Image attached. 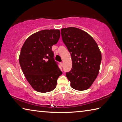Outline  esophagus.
I'll use <instances>...</instances> for the list:
<instances>
[{"label": "esophagus", "mask_w": 122, "mask_h": 122, "mask_svg": "<svg viewBox=\"0 0 122 122\" xmlns=\"http://www.w3.org/2000/svg\"><path fill=\"white\" fill-rule=\"evenodd\" d=\"M60 65H61V66H62V67L63 65V63L62 62H61V63H60Z\"/></svg>", "instance_id": "34e87169"}]
</instances>
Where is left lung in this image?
Segmentation results:
<instances>
[{"label": "left lung", "instance_id": "8db88e82", "mask_svg": "<svg viewBox=\"0 0 122 122\" xmlns=\"http://www.w3.org/2000/svg\"><path fill=\"white\" fill-rule=\"evenodd\" d=\"M61 36L71 55L72 68L66 73L71 87L79 91L88 89L99 73L102 60L100 49L92 36L81 29L62 28Z\"/></svg>", "mask_w": 122, "mask_h": 122}]
</instances>
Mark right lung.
Returning a JSON list of instances; mask_svg holds the SVG:
<instances>
[{
    "label": "right lung",
    "mask_w": 122,
    "mask_h": 122,
    "mask_svg": "<svg viewBox=\"0 0 122 122\" xmlns=\"http://www.w3.org/2000/svg\"><path fill=\"white\" fill-rule=\"evenodd\" d=\"M60 36L59 30H42L29 36L22 46L19 57L20 67L28 83L38 92L53 90L62 74L51 49Z\"/></svg>",
    "instance_id": "add662e5"
}]
</instances>
